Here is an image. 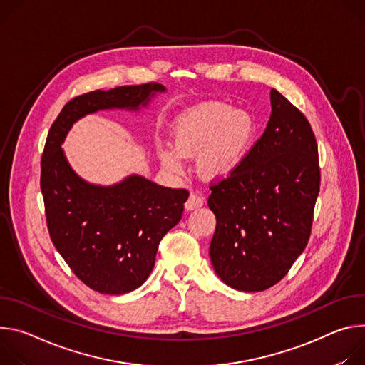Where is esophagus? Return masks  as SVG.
Instances as JSON below:
<instances>
[{"instance_id": "esophagus-1", "label": "esophagus", "mask_w": 365, "mask_h": 365, "mask_svg": "<svg viewBox=\"0 0 365 365\" xmlns=\"http://www.w3.org/2000/svg\"><path fill=\"white\" fill-rule=\"evenodd\" d=\"M205 205V198L201 197L200 194L197 192H190L187 201H185V209L187 210H192V209H197V207H201Z\"/></svg>"}]
</instances>
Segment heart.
<instances>
[{
  "label": "heart",
  "mask_w": 365,
  "mask_h": 365,
  "mask_svg": "<svg viewBox=\"0 0 365 365\" xmlns=\"http://www.w3.org/2000/svg\"><path fill=\"white\" fill-rule=\"evenodd\" d=\"M255 132L252 115L244 110H232L219 101L203 103L180 117L175 128V149L160 153L164 165L180 173L182 155L198 149L200 174L215 178L229 174L244 158Z\"/></svg>",
  "instance_id": "obj_1"
}]
</instances>
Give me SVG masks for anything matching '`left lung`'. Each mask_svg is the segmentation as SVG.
Masks as SVG:
<instances>
[{"label": "left lung", "instance_id": "left-lung-1", "mask_svg": "<svg viewBox=\"0 0 365 365\" xmlns=\"http://www.w3.org/2000/svg\"><path fill=\"white\" fill-rule=\"evenodd\" d=\"M271 106L262 136L226 177L210 182L212 264L240 292H262L286 277L309 242L320 188L309 120L277 90Z\"/></svg>", "mask_w": 365, "mask_h": 365}]
</instances>
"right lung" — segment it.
I'll list each match as a JSON object with an SVG mask.
<instances>
[{"mask_svg":"<svg viewBox=\"0 0 365 365\" xmlns=\"http://www.w3.org/2000/svg\"><path fill=\"white\" fill-rule=\"evenodd\" d=\"M160 84L90 91L69 100L46 138L40 160V190L55 248L90 289L123 294L152 272L160 239L182 217L190 192L133 175L113 187L81 180L69 167L61 143L73 121L103 108H138Z\"/></svg>","mask_w":365,"mask_h":365,"instance_id":"right-lung-1","label":"right lung"}]
</instances>
